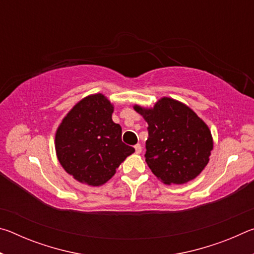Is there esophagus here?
Masks as SVG:
<instances>
[{
  "label": "esophagus",
  "mask_w": 254,
  "mask_h": 254,
  "mask_svg": "<svg viewBox=\"0 0 254 254\" xmlns=\"http://www.w3.org/2000/svg\"><path fill=\"white\" fill-rule=\"evenodd\" d=\"M134 149H135V153H137V154L142 152V147H141V144H139V143L134 145Z\"/></svg>",
  "instance_id": "34e87169"
}]
</instances>
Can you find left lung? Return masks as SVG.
<instances>
[{
  "label": "left lung",
  "mask_w": 254,
  "mask_h": 254,
  "mask_svg": "<svg viewBox=\"0 0 254 254\" xmlns=\"http://www.w3.org/2000/svg\"><path fill=\"white\" fill-rule=\"evenodd\" d=\"M148 123L145 161L163 184L195 179L209 161L213 136L203 120L186 104L162 97L153 107L133 106Z\"/></svg>",
  "instance_id": "obj_1"
}]
</instances>
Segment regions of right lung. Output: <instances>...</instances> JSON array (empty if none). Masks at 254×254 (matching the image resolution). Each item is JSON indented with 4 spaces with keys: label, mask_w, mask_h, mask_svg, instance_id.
<instances>
[{
    "label": "right lung",
    "mask_w": 254,
    "mask_h": 254,
    "mask_svg": "<svg viewBox=\"0 0 254 254\" xmlns=\"http://www.w3.org/2000/svg\"><path fill=\"white\" fill-rule=\"evenodd\" d=\"M114 106L101 93L80 100L56 131L58 161L67 174L88 186H102L134 152L122 142V127L112 120Z\"/></svg>",
    "instance_id": "add662e5"
}]
</instances>
